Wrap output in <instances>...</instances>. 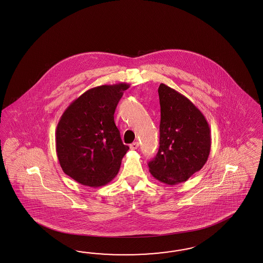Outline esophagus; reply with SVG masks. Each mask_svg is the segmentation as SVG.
I'll return each mask as SVG.
<instances>
[{"instance_id": "1", "label": "esophagus", "mask_w": 263, "mask_h": 263, "mask_svg": "<svg viewBox=\"0 0 263 263\" xmlns=\"http://www.w3.org/2000/svg\"><path fill=\"white\" fill-rule=\"evenodd\" d=\"M138 147H139V143L138 142H134V143L130 144V149H132V151H135Z\"/></svg>"}]
</instances>
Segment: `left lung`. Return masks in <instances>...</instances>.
<instances>
[{
    "instance_id": "1",
    "label": "left lung",
    "mask_w": 263,
    "mask_h": 263,
    "mask_svg": "<svg viewBox=\"0 0 263 263\" xmlns=\"http://www.w3.org/2000/svg\"><path fill=\"white\" fill-rule=\"evenodd\" d=\"M160 146L148 163L154 178L167 185L181 183L206 163L210 128L202 112L183 95L165 84L158 88Z\"/></svg>"
}]
</instances>
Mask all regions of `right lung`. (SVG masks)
<instances>
[{
  "label": "right lung",
  "instance_id": "add662e5",
  "mask_svg": "<svg viewBox=\"0 0 263 263\" xmlns=\"http://www.w3.org/2000/svg\"><path fill=\"white\" fill-rule=\"evenodd\" d=\"M129 84L90 88L64 111L56 129V152L65 175L78 183L99 187L118 175L129 149L122 143L114 114Z\"/></svg>",
  "mask_w": 263,
  "mask_h": 263
}]
</instances>
